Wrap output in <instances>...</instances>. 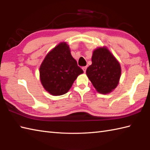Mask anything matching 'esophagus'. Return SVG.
Wrapping results in <instances>:
<instances>
[{"label":"esophagus","mask_w":150,"mask_h":150,"mask_svg":"<svg viewBox=\"0 0 150 150\" xmlns=\"http://www.w3.org/2000/svg\"><path fill=\"white\" fill-rule=\"evenodd\" d=\"M82 69H83V72H86V66L85 67H83Z\"/></svg>","instance_id":"esophagus-1"}]
</instances>
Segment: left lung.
<instances>
[{"mask_svg":"<svg viewBox=\"0 0 150 150\" xmlns=\"http://www.w3.org/2000/svg\"><path fill=\"white\" fill-rule=\"evenodd\" d=\"M86 74L96 91L106 94L118 85L121 67L107 47H99L93 51L92 65L86 69Z\"/></svg>","mask_w":150,"mask_h":150,"instance_id":"1","label":"left lung"}]
</instances>
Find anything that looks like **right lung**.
I'll list each match as a JSON object with an SVG mask.
<instances>
[{"label": "right lung", "instance_id": "1", "mask_svg": "<svg viewBox=\"0 0 150 150\" xmlns=\"http://www.w3.org/2000/svg\"><path fill=\"white\" fill-rule=\"evenodd\" d=\"M39 72L42 86L52 96L66 94L78 76L83 73L66 42L59 43L47 53Z\"/></svg>", "mask_w": 150, "mask_h": 150}]
</instances>
